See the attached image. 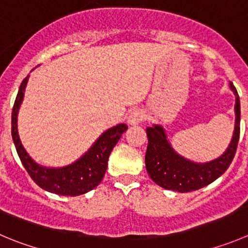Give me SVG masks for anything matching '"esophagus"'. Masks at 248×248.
I'll use <instances>...</instances> for the list:
<instances>
[{
  "label": "esophagus",
  "instance_id": "1",
  "mask_svg": "<svg viewBox=\"0 0 248 248\" xmlns=\"http://www.w3.org/2000/svg\"><path fill=\"white\" fill-rule=\"evenodd\" d=\"M143 120H144V114L140 111V110L137 109V110H133V111H131V114H129L128 124H140Z\"/></svg>",
  "mask_w": 248,
  "mask_h": 248
}]
</instances>
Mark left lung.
<instances>
[{
  "mask_svg": "<svg viewBox=\"0 0 248 248\" xmlns=\"http://www.w3.org/2000/svg\"><path fill=\"white\" fill-rule=\"evenodd\" d=\"M230 88L235 93V131L228 150L215 161L208 163L190 162L180 157L173 151L166 139V134L160 126L148 127V148L145 154V166L151 179L168 190L189 193L199 190L219 178L232 163L240 138V99L235 86L230 82Z\"/></svg>",
  "mask_w": 248,
  "mask_h": 248,
  "instance_id": "left-lung-1",
  "label": "left lung"
}]
</instances>
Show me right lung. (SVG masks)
Here are the masks:
<instances>
[{
    "instance_id": "1",
    "label": "right lung",
    "mask_w": 248,
    "mask_h": 248,
    "mask_svg": "<svg viewBox=\"0 0 248 248\" xmlns=\"http://www.w3.org/2000/svg\"><path fill=\"white\" fill-rule=\"evenodd\" d=\"M28 78L21 82L12 110V137L21 163L33 182L45 190L57 195L78 196L92 190L102 182L108 167L111 150L122 133L128 128L124 124H117L100 136L94 145L75 163L63 168H46L37 165L23 148L16 129V115L23 100Z\"/></svg>"
}]
</instances>
